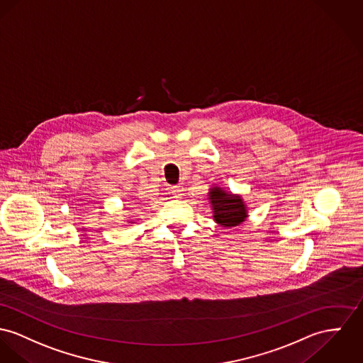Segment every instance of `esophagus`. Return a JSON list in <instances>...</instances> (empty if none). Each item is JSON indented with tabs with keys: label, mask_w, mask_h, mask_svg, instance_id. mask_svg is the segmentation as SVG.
<instances>
[{
	"label": "esophagus",
	"mask_w": 363,
	"mask_h": 363,
	"mask_svg": "<svg viewBox=\"0 0 363 363\" xmlns=\"http://www.w3.org/2000/svg\"><path fill=\"white\" fill-rule=\"evenodd\" d=\"M171 195L172 197H175V199H179V197H182V189H181V186H172L171 188Z\"/></svg>",
	"instance_id": "esophagus-1"
}]
</instances>
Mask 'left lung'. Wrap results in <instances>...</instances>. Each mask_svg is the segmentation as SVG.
<instances>
[{
  "instance_id": "1",
  "label": "left lung",
  "mask_w": 363,
  "mask_h": 363,
  "mask_svg": "<svg viewBox=\"0 0 363 363\" xmlns=\"http://www.w3.org/2000/svg\"><path fill=\"white\" fill-rule=\"evenodd\" d=\"M208 199L214 210V220L223 228L236 226L246 220L247 211L240 196L226 194L221 188L214 186Z\"/></svg>"
}]
</instances>
